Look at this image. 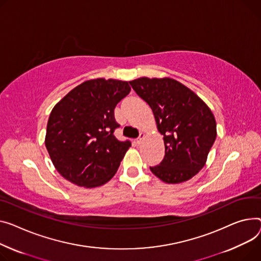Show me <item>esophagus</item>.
Masks as SVG:
<instances>
[{
  "instance_id": "1",
  "label": "esophagus",
  "mask_w": 261,
  "mask_h": 261,
  "mask_svg": "<svg viewBox=\"0 0 261 261\" xmlns=\"http://www.w3.org/2000/svg\"><path fill=\"white\" fill-rule=\"evenodd\" d=\"M145 137H146L145 133H143V132H142V133L140 134V137H138V138H137V140H136V144H137V145H141V144H142V143L144 142V140H145Z\"/></svg>"
}]
</instances>
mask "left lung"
<instances>
[{"label":"left lung","instance_id":"8db88e82","mask_svg":"<svg viewBox=\"0 0 261 261\" xmlns=\"http://www.w3.org/2000/svg\"><path fill=\"white\" fill-rule=\"evenodd\" d=\"M152 109L156 127L164 136L165 158L150 167L166 184H180L204 167L216 140V120L211 109L192 90L170 79L140 77L129 82Z\"/></svg>","mask_w":261,"mask_h":261}]
</instances>
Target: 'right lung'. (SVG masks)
Listing matches in <instances>:
<instances>
[{
  "instance_id": "1",
  "label": "right lung",
  "mask_w": 261,
  "mask_h": 261,
  "mask_svg": "<svg viewBox=\"0 0 261 261\" xmlns=\"http://www.w3.org/2000/svg\"><path fill=\"white\" fill-rule=\"evenodd\" d=\"M130 90L128 82L89 80L67 93L52 109L45 146L65 179L95 188L114 176L131 147L129 141L119 142L113 135L119 127L114 108Z\"/></svg>"
}]
</instances>
